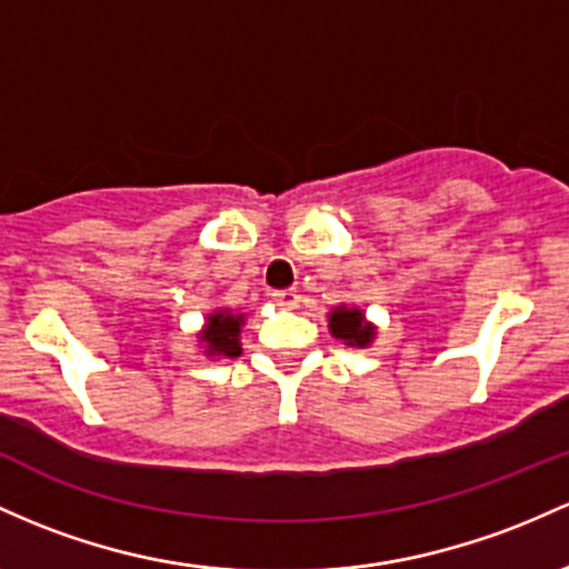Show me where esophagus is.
I'll list each match as a JSON object with an SVG mask.
<instances>
[{
    "instance_id": "34e87169",
    "label": "esophagus",
    "mask_w": 569,
    "mask_h": 569,
    "mask_svg": "<svg viewBox=\"0 0 569 569\" xmlns=\"http://www.w3.org/2000/svg\"><path fill=\"white\" fill-rule=\"evenodd\" d=\"M272 299L278 308H286V310H295L299 305V291L297 289H280V291H272Z\"/></svg>"
}]
</instances>
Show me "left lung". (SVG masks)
<instances>
[{"label":"left lung","mask_w":569,"mask_h":569,"mask_svg":"<svg viewBox=\"0 0 569 569\" xmlns=\"http://www.w3.org/2000/svg\"><path fill=\"white\" fill-rule=\"evenodd\" d=\"M329 332H332L337 340L346 342V346L365 348L370 346L372 337H376V327L367 321L359 308H346V305H340V308H335L332 313H329Z\"/></svg>","instance_id":"obj_1"}]
</instances>
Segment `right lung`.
I'll return each mask as SVG.
<instances>
[{"instance_id":"right-lung-1","label":"right lung","mask_w":569,"mask_h":569,"mask_svg":"<svg viewBox=\"0 0 569 569\" xmlns=\"http://www.w3.org/2000/svg\"><path fill=\"white\" fill-rule=\"evenodd\" d=\"M246 321V316H234L232 310H216L208 316L199 340L204 342V353L208 356H234L242 353L240 348V327Z\"/></svg>"}]
</instances>
